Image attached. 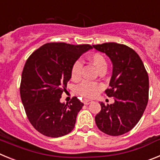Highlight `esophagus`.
Masks as SVG:
<instances>
[{
	"mask_svg": "<svg viewBox=\"0 0 160 160\" xmlns=\"http://www.w3.org/2000/svg\"><path fill=\"white\" fill-rule=\"evenodd\" d=\"M92 102V101H90V100H84V104L85 105H89L90 103Z\"/></svg>",
	"mask_w": 160,
	"mask_h": 160,
	"instance_id": "obj_1",
	"label": "esophagus"
}]
</instances>
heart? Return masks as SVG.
Returning <instances> with one entry per match:
<instances>
[{
	"mask_svg": "<svg viewBox=\"0 0 160 160\" xmlns=\"http://www.w3.org/2000/svg\"><path fill=\"white\" fill-rule=\"evenodd\" d=\"M88 60L95 66L97 70L99 72L107 70V63L105 58L99 53H94L88 57ZM82 63L79 60H77L72 65L70 75L73 81H78L82 77ZM101 86L96 82L90 81H84L78 85L76 89L78 94L83 98H92L95 97L99 92Z\"/></svg>",
	"mask_w": 160,
	"mask_h": 160,
	"instance_id": "heart-1",
	"label": "heart"
}]
</instances>
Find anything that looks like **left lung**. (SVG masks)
I'll list each match as a JSON object with an SVG mask.
<instances>
[{"instance_id": "8db88e82", "label": "left lung", "mask_w": 160, "mask_h": 160, "mask_svg": "<svg viewBox=\"0 0 160 160\" xmlns=\"http://www.w3.org/2000/svg\"><path fill=\"white\" fill-rule=\"evenodd\" d=\"M93 47L106 53L113 64L109 86L105 90L114 98L113 104L100 102L101 111L95 116L98 128L112 136L131 131L140 120L148 102L149 78L138 53L122 44L108 42Z\"/></svg>"}]
</instances>
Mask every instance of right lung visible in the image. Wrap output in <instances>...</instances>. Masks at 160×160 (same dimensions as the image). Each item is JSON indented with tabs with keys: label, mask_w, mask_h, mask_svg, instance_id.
<instances>
[{
	"label": "right lung",
	"mask_w": 160,
	"mask_h": 160,
	"mask_svg": "<svg viewBox=\"0 0 160 160\" xmlns=\"http://www.w3.org/2000/svg\"><path fill=\"white\" fill-rule=\"evenodd\" d=\"M90 45L46 43L27 59L22 74L20 94L28 119L42 135L63 136L73 129L83 103L77 97L60 102L71 78L72 65L92 49Z\"/></svg>",
	"instance_id": "obj_1"
}]
</instances>
